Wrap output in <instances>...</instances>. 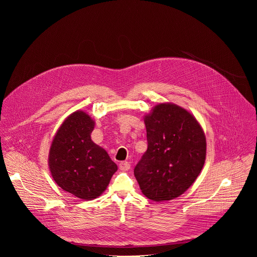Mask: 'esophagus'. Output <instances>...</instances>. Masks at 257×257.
<instances>
[{
	"instance_id": "1",
	"label": "esophagus",
	"mask_w": 257,
	"mask_h": 257,
	"mask_svg": "<svg viewBox=\"0 0 257 257\" xmlns=\"http://www.w3.org/2000/svg\"><path fill=\"white\" fill-rule=\"evenodd\" d=\"M119 168L121 171H127L130 169V164L128 162H121L119 164Z\"/></svg>"
}]
</instances>
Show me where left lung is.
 <instances>
[{
	"instance_id": "1",
	"label": "left lung",
	"mask_w": 257,
	"mask_h": 257,
	"mask_svg": "<svg viewBox=\"0 0 257 257\" xmlns=\"http://www.w3.org/2000/svg\"><path fill=\"white\" fill-rule=\"evenodd\" d=\"M144 123L148 151L134 168V176L148 198L174 199L193 184L203 168L204 133L190 113L174 103L156 105Z\"/></svg>"
}]
</instances>
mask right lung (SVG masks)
<instances>
[{"label":"right lung","instance_id":"add662e5","mask_svg":"<svg viewBox=\"0 0 257 257\" xmlns=\"http://www.w3.org/2000/svg\"><path fill=\"white\" fill-rule=\"evenodd\" d=\"M94 122L86 113H73L55 135L49 156L55 182L84 200L99 196L118 170L106 152L91 140Z\"/></svg>","mask_w":257,"mask_h":257}]
</instances>
